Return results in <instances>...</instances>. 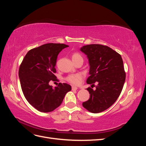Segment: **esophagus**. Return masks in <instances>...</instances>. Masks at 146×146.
Returning <instances> with one entry per match:
<instances>
[{"instance_id": "esophagus-1", "label": "esophagus", "mask_w": 146, "mask_h": 146, "mask_svg": "<svg viewBox=\"0 0 146 146\" xmlns=\"http://www.w3.org/2000/svg\"><path fill=\"white\" fill-rule=\"evenodd\" d=\"M77 89H78V88L76 87V86H72V90H73V91L77 90Z\"/></svg>"}]
</instances>
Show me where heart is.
<instances>
[{
    "label": "heart",
    "instance_id": "1",
    "mask_svg": "<svg viewBox=\"0 0 146 146\" xmlns=\"http://www.w3.org/2000/svg\"><path fill=\"white\" fill-rule=\"evenodd\" d=\"M72 61H74L76 60H77L78 59H82V56L78 54V53H74L72 56ZM82 78V76L80 74H72L69 76L67 78H66V80L70 83L72 84V85H77L79 83Z\"/></svg>",
    "mask_w": 146,
    "mask_h": 146
}]
</instances>
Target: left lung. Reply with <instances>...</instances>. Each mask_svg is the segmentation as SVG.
Segmentation results:
<instances>
[{"instance_id":"8db88e82","label":"left lung","mask_w":146,"mask_h":146,"mask_svg":"<svg viewBox=\"0 0 146 146\" xmlns=\"http://www.w3.org/2000/svg\"><path fill=\"white\" fill-rule=\"evenodd\" d=\"M80 50L88 59L90 77L88 84L98 82L96 90L87 88L90 98L82 104L92 113L102 112L115 102L120 95L125 80V73L120 54L111 48L101 44H90Z\"/></svg>"}]
</instances>
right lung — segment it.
Wrapping results in <instances>:
<instances>
[{
	"instance_id": "obj_1",
	"label": "right lung",
	"mask_w": 146,
	"mask_h": 146,
	"mask_svg": "<svg viewBox=\"0 0 146 146\" xmlns=\"http://www.w3.org/2000/svg\"><path fill=\"white\" fill-rule=\"evenodd\" d=\"M68 46L64 44L48 43L29 50L19 70L22 90L29 103L38 111H54L62 103L71 86L59 83L54 88L49 85L55 81L57 56Z\"/></svg>"
}]
</instances>
